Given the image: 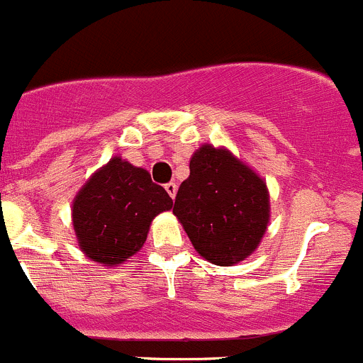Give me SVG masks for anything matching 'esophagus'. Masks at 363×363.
<instances>
[{"label":"esophagus","instance_id":"1","mask_svg":"<svg viewBox=\"0 0 363 363\" xmlns=\"http://www.w3.org/2000/svg\"><path fill=\"white\" fill-rule=\"evenodd\" d=\"M164 189H166V192L169 194L171 199H174V196H177V190H178V185H177V183H173V182L166 183V185H164Z\"/></svg>","mask_w":363,"mask_h":363}]
</instances>
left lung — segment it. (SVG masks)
<instances>
[{"instance_id": "left-lung-1", "label": "left lung", "mask_w": 363, "mask_h": 363, "mask_svg": "<svg viewBox=\"0 0 363 363\" xmlns=\"http://www.w3.org/2000/svg\"><path fill=\"white\" fill-rule=\"evenodd\" d=\"M173 213L194 249L218 267L240 263L256 250L270 218L267 183L228 150L204 145L190 159Z\"/></svg>"}]
</instances>
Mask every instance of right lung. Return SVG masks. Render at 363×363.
I'll return each instance as SVG.
<instances>
[{
	"label": "right lung",
	"instance_id": "1",
	"mask_svg": "<svg viewBox=\"0 0 363 363\" xmlns=\"http://www.w3.org/2000/svg\"><path fill=\"white\" fill-rule=\"evenodd\" d=\"M171 208L173 199L148 171L114 157L74 199L79 247L89 259L116 267L141 249L153 217Z\"/></svg>",
	"mask_w": 363,
	"mask_h": 363
}]
</instances>
